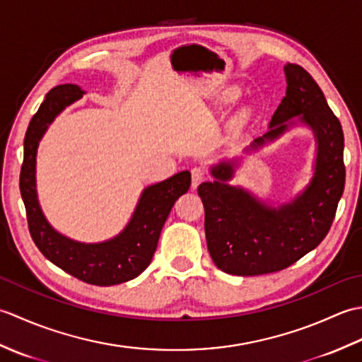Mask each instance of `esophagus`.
I'll list each match as a JSON object with an SVG mask.
<instances>
[{
  "instance_id": "esophagus-1",
  "label": "esophagus",
  "mask_w": 362,
  "mask_h": 362,
  "mask_svg": "<svg viewBox=\"0 0 362 362\" xmlns=\"http://www.w3.org/2000/svg\"><path fill=\"white\" fill-rule=\"evenodd\" d=\"M205 179V169L201 166H196L191 169V187L196 189Z\"/></svg>"
}]
</instances>
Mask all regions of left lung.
<instances>
[{
    "label": "left lung",
    "instance_id": "1",
    "mask_svg": "<svg viewBox=\"0 0 362 362\" xmlns=\"http://www.w3.org/2000/svg\"><path fill=\"white\" fill-rule=\"evenodd\" d=\"M286 96L276 107L269 132L253 140L258 149L286 132L294 117L313 129L317 141L310 185L289 204L271 206L240 187H230L233 161L211 168L213 182L199 185L205 209L210 257L221 271L250 276L279 272L324 241L345 187L344 132L320 87L300 65L288 64Z\"/></svg>",
    "mask_w": 362,
    "mask_h": 362
}]
</instances>
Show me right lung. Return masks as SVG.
Listing matches in <instances>:
<instances>
[{
  "label": "right lung",
  "instance_id": "right-lung-1",
  "mask_svg": "<svg viewBox=\"0 0 362 362\" xmlns=\"http://www.w3.org/2000/svg\"><path fill=\"white\" fill-rule=\"evenodd\" d=\"M83 95L73 83L54 87L30 119L25 135V156L20 173V191L26 206L29 233L51 263L96 286H112L135 279L151 264L160 232L174 202L191 185V174L182 171L143 191L132 219L109 241L86 244L56 232L42 213L35 189V156L38 141L54 118Z\"/></svg>",
  "mask_w": 362,
  "mask_h": 362
}]
</instances>
